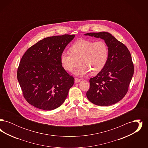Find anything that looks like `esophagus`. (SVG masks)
<instances>
[{
	"label": "esophagus",
	"instance_id": "obj_1",
	"mask_svg": "<svg viewBox=\"0 0 148 148\" xmlns=\"http://www.w3.org/2000/svg\"><path fill=\"white\" fill-rule=\"evenodd\" d=\"M80 79H79V78H75V83H79V82H80Z\"/></svg>",
	"mask_w": 148,
	"mask_h": 148
}]
</instances>
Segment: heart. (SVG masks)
I'll return each instance as SVG.
<instances>
[{
  "mask_svg": "<svg viewBox=\"0 0 148 148\" xmlns=\"http://www.w3.org/2000/svg\"><path fill=\"white\" fill-rule=\"evenodd\" d=\"M70 51L64 50L60 56L61 64L65 71H71L80 64L74 73L83 76L90 71L91 74L99 73L105 66L109 48L105 42L80 39L71 45Z\"/></svg>",
  "mask_w": 148,
  "mask_h": 148,
  "instance_id": "heart-1",
  "label": "heart"
}]
</instances>
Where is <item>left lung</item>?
I'll use <instances>...</instances> for the list:
<instances>
[{"label":"left lung","mask_w":148,"mask_h":148,"mask_svg":"<svg viewBox=\"0 0 148 148\" xmlns=\"http://www.w3.org/2000/svg\"><path fill=\"white\" fill-rule=\"evenodd\" d=\"M85 35L104 39L109 48L105 66L95 77L90 79V88L86 97L97 106L114 104L126 95L134 74L130 53L123 43L108 32L89 33Z\"/></svg>","instance_id":"8db88e82"}]
</instances>
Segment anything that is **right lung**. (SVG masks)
I'll return each instance as SVG.
<instances>
[{
	"instance_id": "1",
	"label": "right lung",
	"mask_w": 148,
	"mask_h": 148,
	"mask_svg": "<svg viewBox=\"0 0 148 148\" xmlns=\"http://www.w3.org/2000/svg\"><path fill=\"white\" fill-rule=\"evenodd\" d=\"M74 36L64 34L45 38L22 56L17 78L23 97L30 104L51 110L65 100L74 78L63 68L60 56Z\"/></svg>"
}]
</instances>
